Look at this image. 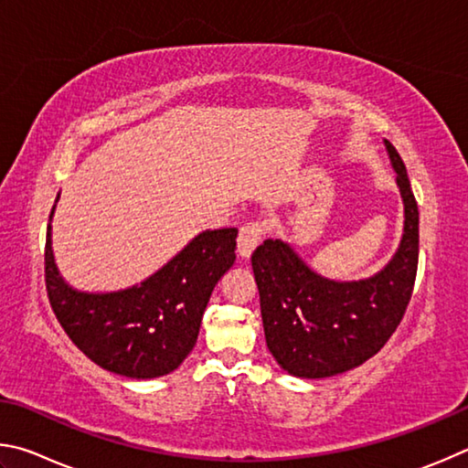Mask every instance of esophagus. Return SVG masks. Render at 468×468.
Segmentation results:
<instances>
[{"label":"esophagus","instance_id":"esophagus-1","mask_svg":"<svg viewBox=\"0 0 468 468\" xmlns=\"http://www.w3.org/2000/svg\"><path fill=\"white\" fill-rule=\"evenodd\" d=\"M261 240H263V226L255 224V221L242 226L239 240H236V252H239V257L249 259L252 255V250L261 244Z\"/></svg>","mask_w":468,"mask_h":468}]
</instances>
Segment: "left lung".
I'll return each instance as SVG.
<instances>
[{
	"mask_svg": "<svg viewBox=\"0 0 468 468\" xmlns=\"http://www.w3.org/2000/svg\"><path fill=\"white\" fill-rule=\"evenodd\" d=\"M403 199V236L384 269L357 282L329 280L282 239L252 252L267 347L296 378H329L378 354L403 321L420 257V211L407 168L384 139Z\"/></svg>",
	"mask_w": 468,
	"mask_h": 468,
	"instance_id": "left-lung-1",
	"label": "left lung"
}]
</instances>
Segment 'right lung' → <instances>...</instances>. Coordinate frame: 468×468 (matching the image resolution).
Segmentation results:
<instances>
[{
  "instance_id": "obj_1",
  "label": "right lung",
  "mask_w": 468,
  "mask_h": 468,
  "mask_svg": "<svg viewBox=\"0 0 468 468\" xmlns=\"http://www.w3.org/2000/svg\"><path fill=\"white\" fill-rule=\"evenodd\" d=\"M48 216L47 293L57 321L80 351L104 370L135 380L175 372L191 354L211 292L234 265L236 228L205 229L142 283L117 292H81L63 280Z\"/></svg>"
}]
</instances>
